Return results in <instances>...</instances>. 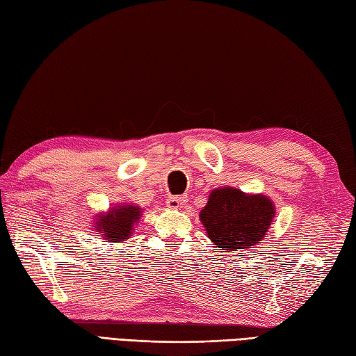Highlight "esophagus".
<instances>
[{"label":"esophagus","instance_id":"esophagus-1","mask_svg":"<svg viewBox=\"0 0 356 356\" xmlns=\"http://www.w3.org/2000/svg\"><path fill=\"white\" fill-rule=\"evenodd\" d=\"M186 203V197H180V195H172L168 200H166V205L171 209H179L182 208Z\"/></svg>","mask_w":356,"mask_h":356}]
</instances>
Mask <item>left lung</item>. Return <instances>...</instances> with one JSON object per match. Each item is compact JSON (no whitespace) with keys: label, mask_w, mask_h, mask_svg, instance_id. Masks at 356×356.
Wrapping results in <instances>:
<instances>
[{"label":"left lung","mask_w":356,"mask_h":356,"mask_svg":"<svg viewBox=\"0 0 356 356\" xmlns=\"http://www.w3.org/2000/svg\"><path fill=\"white\" fill-rule=\"evenodd\" d=\"M200 222L222 252L245 251L263 243L275 217V205L264 194H248L232 186L211 191Z\"/></svg>","instance_id":"left-lung-1"}]
</instances>
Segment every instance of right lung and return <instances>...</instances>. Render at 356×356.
<instances>
[{
    "mask_svg": "<svg viewBox=\"0 0 356 356\" xmlns=\"http://www.w3.org/2000/svg\"><path fill=\"white\" fill-rule=\"evenodd\" d=\"M142 217V208L133 203H118L115 208L96 214L93 217V229L99 237L110 243H124L131 238L136 225Z\"/></svg>",
    "mask_w": 356,
    "mask_h": 356,
    "instance_id": "right-lung-1",
    "label": "right lung"
}]
</instances>
